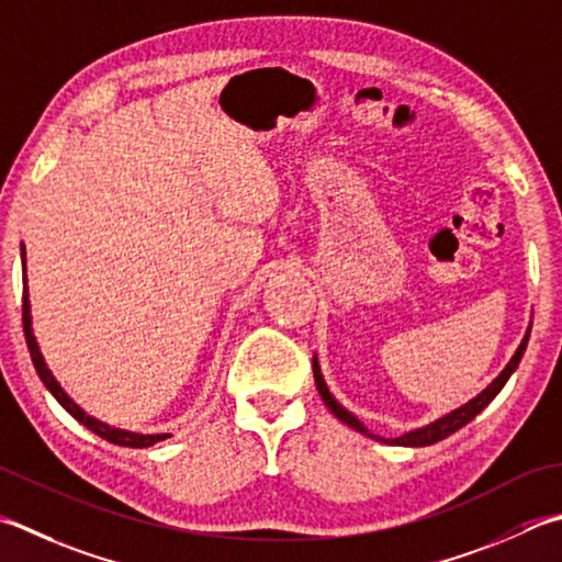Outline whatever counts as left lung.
Masks as SVG:
<instances>
[{
	"label": "left lung",
	"instance_id": "8db88e82",
	"mask_svg": "<svg viewBox=\"0 0 562 562\" xmlns=\"http://www.w3.org/2000/svg\"><path fill=\"white\" fill-rule=\"evenodd\" d=\"M529 336H531V324L526 326V334H524V338H521L519 348H516V353L512 356V360L507 362V366H504V370L499 372V375L494 378V380L487 384V387L477 394V397H472L470 402L460 404L458 409H453V412L438 416V419H434L431 424L419 426V428H412V431H406V434H402V436H397V438H384V436H378V434L368 431V428L362 426V422L358 419V416L350 414V412L346 409V406L334 397L331 390H328L326 380H324V372H322V366H318V358H316V353H314V380H316V390H318V394H322V400H324V404L328 406V412H331L338 422H344L346 426L356 428L358 434L372 438V441L390 443V446L424 448V446H431V443L443 441V438H448L450 434H456L458 428H463L465 424H470L482 409H485V406H487L494 397H497L504 384H507V380L514 375V370L519 368V362H521V358H524V350H526V346H529Z\"/></svg>",
	"mask_w": 562,
	"mask_h": 562
}]
</instances>
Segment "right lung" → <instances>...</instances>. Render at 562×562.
I'll list each match as a JSON object with an SVG mask.
<instances>
[{"mask_svg":"<svg viewBox=\"0 0 562 562\" xmlns=\"http://www.w3.org/2000/svg\"><path fill=\"white\" fill-rule=\"evenodd\" d=\"M21 272H24V334H26V344L31 350V360H33V368H36L41 382L46 384V390L53 394L58 404L63 406L65 412H68L72 419L80 422L85 428H90L92 434H97L99 438H104L109 443H116V446H126V448H150L153 443L165 441V438H170V434H136V431H126V428H116V426H109L104 422L94 419V416L87 414L80 404H77L68 392L60 387V382L55 380V375L50 372V368L46 366V358L41 353V346L36 336H33V316H31V300H29V284H26V248L21 246Z\"/></svg>","mask_w":562,"mask_h":562,"instance_id":"right-lung-1","label":"right lung"}]
</instances>
